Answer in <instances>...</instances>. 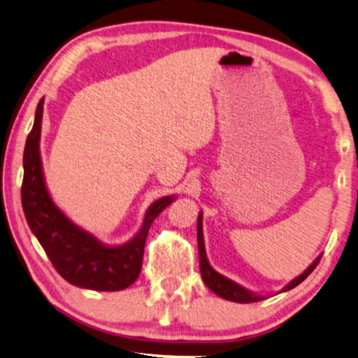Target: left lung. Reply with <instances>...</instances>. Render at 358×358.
<instances>
[{"mask_svg":"<svg viewBox=\"0 0 358 358\" xmlns=\"http://www.w3.org/2000/svg\"><path fill=\"white\" fill-rule=\"evenodd\" d=\"M197 244H199V264H200V274L201 278L208 288H210L214 294H217L219 297L227 299V301L231 302H238V303H250V302H259L264 301L266 296L264 294H258L255 291H250L244 288L243 285H239L236 282H233L231 278L225 277L222 274H219L216 269H213V266L208 262L206 257V250H205V241H203V213H199L197 217ZM321 255L317 257L313 263H311L307 269H305L301 275H297L296 278L285 285V287L278 291V292H285L289 291L292 288H296L299 283H302L305 278H307L313 269L316 268V264L320 263Z\"/></svg>","mask_w":358,"mask_h":358,"instance_id":"1","label":"left lung"}]
</instances>
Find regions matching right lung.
Returning a JSON list of instances; mask_svg holds the SVG:
<instances>
[{
	"label": "right lung",
	"instance_id": "obj_1",
	"mask_svg": "<svg viewBox=\"0 0 358 358\" xmlns=\"http://www.w3.org/2000/svg\"><path fill=\"white\" fill-rule=\"evenodd\" d=\"M43 100L23 152L22 205L26 222L62 278L78 288L122 291L136 282L142 268L148 230L177 196H166L148 206L141 229L125 244L111 245L76 225L50 196L41 157Z\"/></svg>",
	"mask_w": 358,
	"mask_h": 358
}]
</instances>
